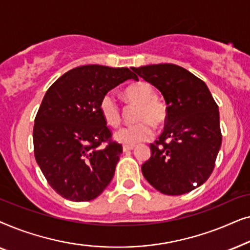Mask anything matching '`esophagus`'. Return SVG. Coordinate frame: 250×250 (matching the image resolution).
<instances>
[{"label": "esophagus", "mask_w": 250, "mask_h": 250, "mask_svg": "<svg viewBox=\"0 0 250 250\" xmlns=\"http://www.w3.org/2000/svg\"><path fill=\"white\" fill-rule=\"evenodd\" d=\"M134 146H131V145H124V146H123V150H124V151H129V150L134 149Z\"/></svg>", "instance_id": "1"}]
</instances>
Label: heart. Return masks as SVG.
<instances>
[{"mask_svg": "<svg viewBox=\"0 0 250 250\" xmlns=\"http://www.w3.org/2000/svg\"><path fill=\"white\" fill-rule=\"evenodd\" d=\"M124 97L131 104H138L136 124L124 126L115 133V139L124 145H136L149 140L153 135V127H160L167 118V108L164 102L156 97L151 84L138 82L124 91ZM102 118L109 126L116 127L122 121V110L114 93L108 92L100 101Z\"/></svg>", "mask_w": 250, "mask_h": 250, "instance_id": "b5f03b06", "label": "heart"}]
</instances>
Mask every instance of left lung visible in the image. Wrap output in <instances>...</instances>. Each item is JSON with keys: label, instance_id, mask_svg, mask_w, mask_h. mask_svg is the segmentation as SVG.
I'll return each mask as SVG.
<instances>
[{"label": "left lung", "instance_id": "8db88e82", "mask_svg": "<svg viewBox=\"0 0 250 250\" xmlns=\"http://www.w3.org/2000/svg\"><path fill=\"white\" fill-rule=\"evenodd\" d=\"M133 71L158 88L167 104L165 128L150 143L143 176L164 194L190 192L206 182L215 167L222 145L218 105L204 81L176 64H149Z\"/></svg>", "mask_w": 250, "mask_h": 250}]
</instances>
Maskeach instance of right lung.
I'll return each instance as SVG.
<instances>
[{"instance_id": "1", "label": "right lung", "mask_w": 250, "mask_h": 250, "mask_svg": "<svg viewBox=\"0 0 250 250\" xmlns=\"http://www.w3.org/2000/svg\"><path fill=\"white\" fill-rule=\"evenodd\" d=\"M131 78L138 81L128 68L87 64L67 71L44 95L33 129L34 155L64 199H95L114 177L123 146L112 140L99 105L105 93Z\"/></svg>"}]
</instances>
